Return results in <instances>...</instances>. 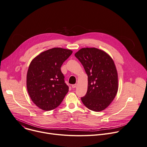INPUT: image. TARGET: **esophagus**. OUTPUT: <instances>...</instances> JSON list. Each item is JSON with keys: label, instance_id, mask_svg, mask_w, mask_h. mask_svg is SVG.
<instances>
[{"label": "esophagus", "instance_id": "obj_1", "mask_svg": "<svg viewBox=\"0 0 147 147\" xmlns=\"http://www.w3.org/2000/svg\"><path fill=\"white\" fill-rule=\"evenodd\" d=\"M71 87H72V88H76V87H77V84H73V85L71 86Z\"/></svg>", "mask_w": 147, "mask_h": 147}]
</instances>
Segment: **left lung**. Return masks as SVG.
Masks as SVG:
<instances>
[{
    "mask_svg": "<svg viewBox=\"0 0 147 147\" xmlns=\"http://www.w3.org/2000/svg\"><path fill=\"white\" fill-rule=\"evenodd\" d=\"M75 56L81 62L88 76L86 94L81 98L84 105L94 111L105 109L118 91V74L111 57L96 48H83Z\"/></svg>",
    "mask_w": 147,
    "mask_h": 147,
    "instance_id": "1",
    "label": "left lung"
}]
</instances>
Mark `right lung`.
I'll return each instance as SVG.
<instances>
[{
  "mask_svg": "<svg viewBox=\"0 0 147 147\" xmlns=\"http://www.w3.org/2000/svg\"><path fill=\"white\" fill-rule=\"evenodd\" d=\"M72 53L69 49L53 48L31 61L26 85L30 97L38 108L45 111L57 108L68 92L69 86L60 69Z\"/></svg>",
  "mask_w": 147,
  "mask_h": 147,
  "instance_id": "add662e5",
  "label": "right lung"
}]
</instances>
